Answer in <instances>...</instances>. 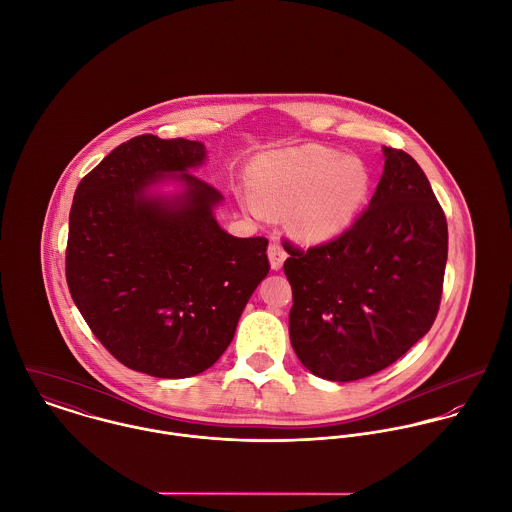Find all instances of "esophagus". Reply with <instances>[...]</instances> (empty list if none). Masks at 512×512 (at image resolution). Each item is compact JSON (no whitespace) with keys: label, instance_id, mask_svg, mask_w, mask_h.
<instances>
[{"label":"esophagus","instance_id":"obj_1","mask_svg":"<svg viewBox=\"0 0 512 512\" xmlns=\"http://www.w3.org/2000/svg\"><path fill=\"white\" fill-rule=\"evenodd\" d=\"M268 258H270L272 270H280V268L284 266V262H286L288 254H286V250L282 248V244H278V242H272V244L268 246Z\"/></svg>","mask_w":512,"mask_h":512}]
</instances>
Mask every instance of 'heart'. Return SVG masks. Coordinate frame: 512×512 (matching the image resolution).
Listing matches in <instances>:
<instances>
[{"instance_id":"1","label":"heart","mask_w":512,"mask_h":512,"mask_svg":"<svg viewBox=\"0 0 512 512\" xmlns=\"http://www.w3.org/2000/svg\"><path fill=\"white\" fill-rule=\"evenodd\" d=\"M370 173L357 157L317 144L262 157L254 167V191L240 193L256 219L290 211L293 232L309 242L341 234L365 205Z\"/></svg>"}]
</instances>
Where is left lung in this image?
Here are the masks:
<instances>
[{"label": "left lung", "mask_w": 512, "mask_h": 512, "mask_svg": "<svg viewBox=\"0 0 512 512\" xmlns=\"http://www.w3.org/2000/svg\"><path fill=\"white\" fill-rule=\"evenodd\" d=\"M365 211L339 236L284 240L290 339L315 376L351 382L396 363L434 325L447 262V220L412 155L384 147Z\"/></svg>", "instance_id": "left-lung-1"}]
</instances>
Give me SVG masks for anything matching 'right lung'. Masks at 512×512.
Wrapping results in <instances>:
<instances>
[{
  "instance_id": "add662e5",
  "label": "right lung",
  "mask_w": 512,
  "mask_h": 512,
  "mask_svg": "<svg viewBox=\"0 0 512 512\" xmlns=\"http://www.w3.org/2000/svg\"><path fill=\"white\" fill-rule=\"evenodd\" d=\"M205 146L142 134L110 151L76 187L65 272L94 337L122 365L157 378L195 376L219 361L240 313L268 276V238H236L213 217L222 199L183 173ZM179 208L147 200L176 172Z\"/></svg>"
}]
</instances>
